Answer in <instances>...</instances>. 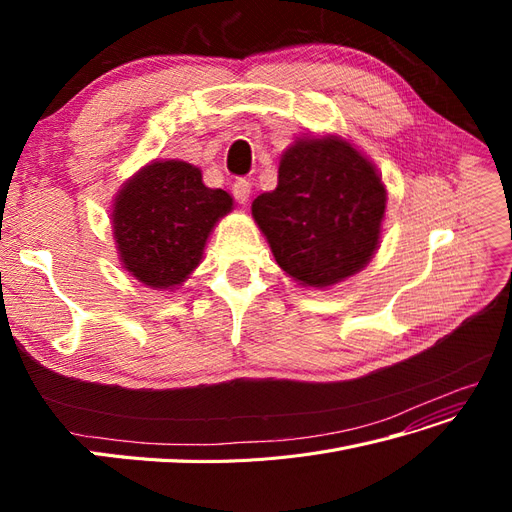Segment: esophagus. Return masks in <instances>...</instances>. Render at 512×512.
<instances>
[{"label": "esophagus", "instance_id": "1", "mask_svg": "<svg viewBox=\"0 0 512 512\" xmlns=\"http://www.w3.org/2000/svg\"><path fill=\"white\" fill-rule=\"evenodd\" d=\"M250 192H252V183L247 179H237L235 183H232V194H235L237 203L245 205L247 200H250Z\"/></svg>", "mask_w": 512, "mask_h": 512}]
</instances>
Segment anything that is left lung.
<instances>
[{
    "instance_id": "1",
    "label": "left lung",
    "mask_w": 512,
    "mask_h": 512,
    "mask_svg": "<svg viewBox=\"0 0 512 512\" xmlns=\"http://www.w3.org/2000/svg\"><path fill=\"white\" fill-rule=\"evenodd\" d=\"M277 173V188L252 203L277 265L314 288L359 273L378 250L386 209L376 166L344 138L305 136Z\"/></svg>"
}]
</instances>
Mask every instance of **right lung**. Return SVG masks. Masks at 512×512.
Masks as SVG:
<instances>
[{
  "label": "right lung",
  "mask_w": 512,
  "mask_h": 512,
  "mask_svg": "<svg viewBox=\"0 0 512 512\" xmlns=\"http://www.w3.org/2000/svg\"><path fill=\"white\" fill-rule=\"evenodd\" d=\"M230 209L232 196L207 188L200 168L181 160L147 164L115 196L111 220L123 269L149 288L179 286Z\"/></svg>",
  "instance_id": "right-lung-1"
}]
</instances>
